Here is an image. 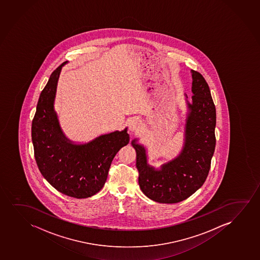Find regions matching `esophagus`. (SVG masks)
<instances>
[{"label": "esophagus", "mask_w": 260, "mask_h": 260, "mask_svg": "<svg viewBox=\"0 0 260 260\" xmlns=\"http://www.w3.org/2000/svg\"><path fill=\"white\" fill-rule=\"evenodd\" d=\"M142 123L138 118H133L129 122V130L130 131H135L142 126Z\"/></svg>", "instance_id": "esophagus-1"}]
</instances>
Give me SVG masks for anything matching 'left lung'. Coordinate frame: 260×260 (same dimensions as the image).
<instances>
[{
	"label": "left lung",
	"mask_w": 260,
	"mask_h": 260,
	"mask_svg": "<svg viewBox=\"0 0 260 260\" xmlns=\"http://www.w3.org/2000/svg\"><path fill=\"white\" fill-rule=\"evenodd\" d=\"M192 103H187L184 143L180 154L159 168L148 163L147 149L132 141L136 151L139 185L149 199L162 204H176L203 186L211 167L216 144V108L211 91L202 74L191 70Z\"/></svg>",
	"instance_id": "obj_1"
}]
</instances>
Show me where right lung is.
<instances>
[{
    "mask_svg": "<svg viewBox=\"0 0 260 260\" xmlns=\"http://www.w3.org/2000/svg\"><path fill=\"white\" fill-rule=\"evenodd\" d=\"M62 62L49 77L39 98L31 123L35 156L42 176L62 194L74 198H90L103 188L111 162L129 143L125 127L76 143L63 134L54 103Z\"/></svg>",
    "mask_w": 260,
    "mask_h": 260,
    "instance_id": "add662e5",
    "label": "right lung"
}]
</instances>
